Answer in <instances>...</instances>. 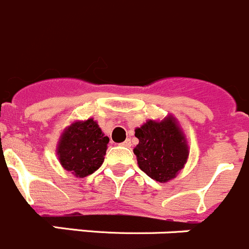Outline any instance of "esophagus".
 Returning a JSON list of instances; mask_svg holds the SVG:
<instances>
[{
  "mask_svg": "<svg viewBox=\"0 0 249 249\" xmlns=\"http://www.w3.org/2000/svg\"><path fill=\"white\" fill-rule=\"evenodd\" d=\"M120 145H123V146H125V147H130L131 146V141H130L129 139H126V140H125L124 142H122Z\"/></svg>",
  "mask_w": 249,
  "mask_h": 249,
  "instance_id": "esophagus-1",
  "label": "esophagus"
}]
</instances>
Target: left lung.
<instances>
[{"instance_id": "left-lung-1", "label": "left lung", "mask_w": 249, "mask_h": 249, "mask_svg": "<svg viewBox=\"0 0 249 249\" xmlns=\"http://www.w3.org/2000/svg\"><path fill=\"white\" fill-rule=\"evenodd\" d=\"M139 144L134 149L138 165L152 180L167 182L176 178L189 158V146L174 116L147 120L135 129Z\"/></svg>"}]
</instances>
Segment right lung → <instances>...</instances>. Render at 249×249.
I'll use <instances>...</instances> for the list:
<instances>
[{"label": "right lung", "mask_w": 249, "mask_h": 249, "mask_svg": "<svg viewBox=\"0 0 249 249\" xmlns=\"http://www.w3.org/2000/svg\"><path fill=\"white\" fill-rule=\"evenodd\" d=\"M109 138L93 119L74 122L64 129L57 146L60 165L77 178L97 171L104 161Z\"/></svg>", "instance_id": "1"}]
</instances>
